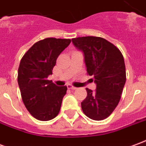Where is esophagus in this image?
<instances>
[{"label": "esophagus", "mask_w": 146, "mask_h": 146, "mask_svg": "<svg viewBox=\"0 0 146 146\" xmlns=\"http://www.w3.org/2000/svg\"><path fill=\"white\" fill-rule=\"evenodd\" d=\"M67 88L69 89H71V90H76V87H73V86L71 85V84H68V85H67Z\"/></svg>", "instance_id": "1"}]
</instances>
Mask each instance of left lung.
Listing matches in <instances>:
<instances>
[{
  "mask_svg": "<svg viewBox=\"0 0 146 146\" xmlns=\"http://www.w3.org/2000/svg\"><path fill=\"white\" fill-rule=\"evenodd\" d=\"M84 54L88 75L94 76L96 89L86 88L88 95L81 102L84 113L90 119L102 120L111 115L119 103L126 82L122 53L115 45L99 36L72 39Z\"/></svg>",
  "mask_w": 146,
  "mask_h": 146,
  "instance_id": "8db88e82",
  "label": "left lung"
}]
</instances>
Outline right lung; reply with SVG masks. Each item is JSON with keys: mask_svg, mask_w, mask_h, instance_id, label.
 <instances>
[{"mask_svg": "<svg viewBox=\"0 0 146 146\" xmlns=\"http://www.w3.org/2000/svg\"><path fill=\"white\" fill-rule=\"evenodd\" d=\"M70 39L48 37L36 42L25 53L18 70V84L25 106L41 121L54 119L60 111L66 86L58 87L48 80L58 55Z\"/></svg>", "mask_w": 146, "mask_h": 146, "instance_id": "add662e5", "label": "right lung"}]
</instances>
